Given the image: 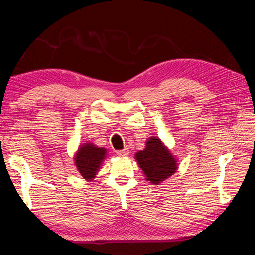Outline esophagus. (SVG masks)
<instances>
[{"mask_svg":"<svg viewBox=\"0 0 255 255\" xmlns=\"http://www.w3.org/2000/svg\"><path fill=\"white\" fill-rule=\"evenodd\" d=\"M128 153H129V151H128V148H125L123 150L117 151V154L119 156H127V155H128Z\"/></svg>","mask_w":255,"mask_h":255,"instance_id":"1","label":"esophagus"}]
</instances>
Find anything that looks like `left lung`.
Segmentation results:
<instances>
[{
	"label": "left lung",
	"mask_w": 255,
	"mask_h": 255,
	"mask_svg": "<svg viewBox=\"0 0 255 255\" xmlns=\"http://www.w3.org/2000/svg\"><path fill=\"white\" fill-rule=\"evenodd\" d=\"M136 159L146 181L157 185L176 171V161L158 138H150L145 149L136 153Z\"/></svg>",
	"instance_id": "1"
}]
</instances>
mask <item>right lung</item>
<instances>
[{
    "mask_svg": "<svg viewBox=\"0 0 255 255\" xmlns=\"http://www.w3.org/2000/svg\"><path fill=\"white\" fill-rule=\"evenodd\" d=\"M106 150L91 143L82 145L75 155V166L85 180L94 179L105 158Z\"/></svg>",
    "mask_w": 255,
    "mask_h": 255,
    "instance_id": "right-lung-1",
    "label": "right lung"
}]
</instances>
